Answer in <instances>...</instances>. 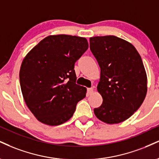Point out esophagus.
<instances>
[{
    "instance_id": "1",
    "label": "esophagus",
    "mask_w": 159,
    "mask_h": 159,
    "mask_svg": "<svg viewBox=\"0 0 159 159\" xmlns=\"http://www.w3.org/2000/svg\"><path fill=\"white\" fill-rule=\"evenodd\" d=\"M93 93V87L87 88V95H91Z\"/></svg>"
}]
</instances>
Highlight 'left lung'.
Returning <instances> with one entry per match:
<instances>
[{"instance_id":"1","label":"left lung","mask_w":159,"mask_h":159,"mask_svg":"<svg viewBox=\"0 0 159 159\" xmlns=\"http://www.w3.org/2000/svg\"><path fill=\"white\" fill-rule=\"evenodd\" d=\"M89 48L101 68L98 91L103 103L94 113L107 124L129 118L147 94V74L140 55L129 42L113 35L89 38Z\"/></svg>"}]
</instances>
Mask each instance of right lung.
<instances>
[{
    "instance_id": "add662e5",
    "label": "right lung",
    "mask_w": 159,
    "mask_h": 159,
    "mask_svg": "<svg viewBox=\"0 0 159 159\" xmlns=\"http://www.w3.org/2000/svg\"><path fill=\"white\" fill-rule=\"evenodd\" d=\"M84 38L50 35L26 55L20 66L24 101L39 121L57 126L73 116L87 89L76 84L75 63L88 49Z\"/></svg>"
}]
</instances>
